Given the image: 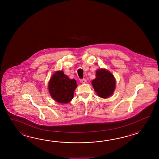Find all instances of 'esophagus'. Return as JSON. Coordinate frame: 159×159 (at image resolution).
<instances>
[{
  "label": "esophagus",
  "instance_id": "obj_1",
  "mask_svg": "<svg viewBox=\"0 0 159 159\" xmlns=\"http://www.w3.org/2000/svg\"><path fill=\"white\" fill-rule=\"evenodd\" d=\"M80 82H81V83H82V84H85L86 82V80L84 78V79H81V80H80Z\"/></svg>",
  "mask_w": 159,
  "mask_h": 159
}]
</instances>
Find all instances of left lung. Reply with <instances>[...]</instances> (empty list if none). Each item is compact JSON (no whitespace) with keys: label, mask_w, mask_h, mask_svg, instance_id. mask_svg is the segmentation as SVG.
<instances>
[{"label":"left lung","mask_w":159,"mask_h":159,"mask_svg":"<svg viewBox=\"0 0 159 159\" xmlns=\"http://www.w3.org/2000/svg\"><path fill=\"white\" fill-rule=\"evenodd\" d=\"M95 92L101 98H108L115 90V78L110 71L105 69H99L96 72V78L92 81Z\"/></svg>","instance_id":"obj_1"}]
</instances>
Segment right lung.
I'll use <instances>...</instances> for the list:
<instances>
[{
    "mask_svg": "<svg viewBox=\"0 0 159 159\" xmlns=\"http://www.w3.org/2000/svg\"><path fill=\"white\" fill-rule=\"evenodd\" d=\"M77 87L75 80L69 79L62 71H56L48 84L52 97L56 101L61 103L70 102L74 97V92Z\"/></svg>",
    "mask_w": 159,
    "mask_h": 159,
    "instance_id": "obj_1",
    "label": "right lung"
}]
</instances>
